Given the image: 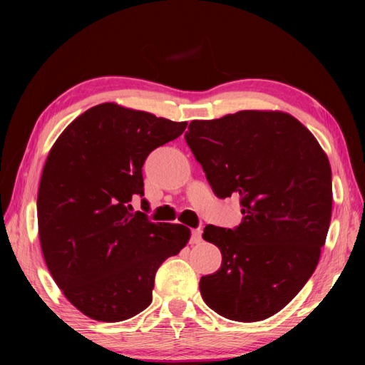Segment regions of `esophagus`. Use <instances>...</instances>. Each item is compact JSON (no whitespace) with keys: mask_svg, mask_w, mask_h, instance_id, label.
Returning a JSON list of instances; mask_svg holds the SVG:
<instances>
[{"mask_svg":"<svg viewBox=\"0 0 365 365\" xmlns=\"http://www.w3.org/2000/svg\"><path fill=\"white\" fill-rule=\"evenodd\" d=\"M202 240V230L200 229H192L191 230V243H199Z\"/></svg>","mask_w":365,"mask_h":365,"instance_id":"esophagus-1","label":"esophagus"}]
</instances>
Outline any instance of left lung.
<instances>
[{"label":"left lung","mask_w":365,"mask_h":365,"mask_svg":"<svg viewBox=\"0 0 365 365\" xmlns=\"http://www.w3.org/2000/svg\"><path fill=\"white\" fill-rule=\"evenodd\" d=\"M187 144L213 192L240 197L234 229L208 224L221 268L199 282L205 304L235 322L281 311L309 281L328 235L331 166L314 135L281 111H238L192 120Z\"/></svg>","instance_id":"8db88e82"}]
</instances>
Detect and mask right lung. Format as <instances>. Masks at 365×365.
I'll return each mask as SVG.
<instances>
[{
	"label": "right lung",
	"instance_id": "obj_1",
	"mask_svg": "<svg viewBox=\"0 0 365 365\" xmlns=\"http://www.w3.org/2000/svg\"><path fill=\"white\" fill-rule=\"evenodd\" d=\"M187 125L102 103L51 147L38 185V237L54 282L89 319L113 323L143 312L157 269L188 243V227L152 222L130 204L144 196L149 153Z\"/></svg>",
	"mask_w": 365,
	"mask_h": 365
}]
</instances>
